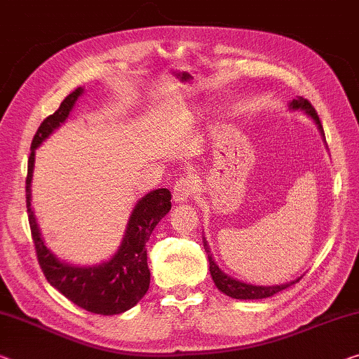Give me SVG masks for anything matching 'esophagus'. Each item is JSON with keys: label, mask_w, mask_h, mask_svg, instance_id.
Instances as JSON below:
<instances>
[{"label": "esophagus", "mask_w": 359, "mask_h": 359, "mask_svg": "<svg viewBox=\"0 0 359 359\" xmlns=\"http://www.w3.org/2000/svg\"><path fill=\"white\" fill-rule=\"evenodd\" d=\"M194 191H196V181L192 176H183V178H180L173 187L175 203L187 201V198L194 194Z\"/></svg>", "instance_id": "34e87169"}]
</instances>
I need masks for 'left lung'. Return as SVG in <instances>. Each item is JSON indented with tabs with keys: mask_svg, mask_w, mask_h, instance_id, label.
<instances>
[{
	"mask_svg": "<svg viewBox=\"0 0 359 359\" xmlns=\"http://www.w3.org/2000/svg\"><path fill=\"white\" fill-rule=\"evenodd\" d=\"M292 109H303L308 115H311V118L316 122L318 128L321 130V133L324 135V130H323V125H321V120L318 117V112L314 110V107L311 106V102L308 101V99H294L292 101ZM203 249L207 252V257H208V264H210V274L215 280V285L226 294L228 297H233V299H239V300H258V299H268V297H273L274 294H278V292L287 289L290 284H295L299 283L300 279L294 280V283L290 284H284V285H273V287H263V285H250V284H245V283H241V280H236L233 278H229V276H226L222 269L217 266V263L213 262V258L210 255V250H208V245L205 239H203Z\"/></svg>",
	"mask_w": 359,
	"mask_h": 359,
	"instance_id": "obj_1",
	"label": "left lung"
}]
</instances>
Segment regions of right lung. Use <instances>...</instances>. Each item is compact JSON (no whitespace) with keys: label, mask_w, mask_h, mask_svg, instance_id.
Returning <instances> with one entry per match:
<instances>
[{"label":"right lung","mask_w":359,"mask_h":359,"mask_svg":"<svg viewBox=\"0 0 359 359\" xmlns=\"http://www.w3.org/2000/svg\"><path fill=\"white\" fill-rule=\"evenodd\" d=\"M83 88H76L60 102L59 109L49 115L32 141L29 170L25 180L27 213L32 231L36 258L48 283L57 289L76 306L96 314H120L133 308L146 295L151 283V271L147 266L146 242L158 222L172 210V192L168 189L151 191L136 203L131 213L122 245L109 262L91 268H79L59 262L43 244L38 226L32 212L30 181L35 162V149L69 117L76 99Z\"/></svg>","instance_id":"1"}]
</instances>
